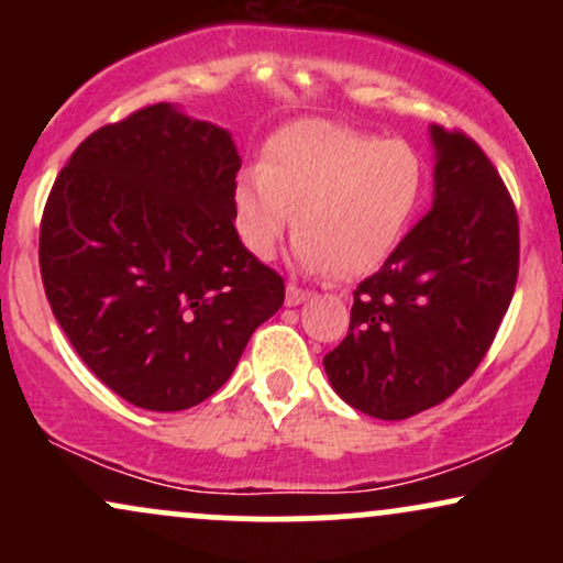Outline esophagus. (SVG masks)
<instances>
[{"label": "esophagus", "mask_w": 563, "mask_h": 563, "mask_svg": "<svg viewBox=\"0 0 563 563\" xmlns=\"http://www.w3.org/2000/svg\"><path fill=\"white\" fill-rule=\"evenodd\" d=\"M307 296H309V290H303L299 286H294V283H288V288H286V303H288V307H296V303L307 301Z\"/></svg>", "instance_id": "1"}]
</instances>
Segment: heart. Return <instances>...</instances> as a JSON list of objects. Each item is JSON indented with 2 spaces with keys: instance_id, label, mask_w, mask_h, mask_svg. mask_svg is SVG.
<instances>
[{
  "instance_id": "obj_1",
  "label": "heart",
  "mask_w": 563,
  "mask_h": 563,
  "mask_svg": "<svg viewBox=\"0 0 563 563\" xmlns=\"http://www.w3.org/2000/svg\"><path fill=\"white\" fill-rule=\"evenodd\" d=\"M421 190V156L407 142L307 119L273 134L260 169L238 177L232 214L260 260L275 254L294 214L301 267L352 280L391 254Z\"/></svg>"
}]
</instances>
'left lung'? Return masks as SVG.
<instances>
[{
    "label": "left lung",
    "mask_w": 563,
    "mask_h": 563,
    "mask_svg": "<svg viewBox=\"0 0 563 563\" xmlns=\"http://www.w3.org/2000/svg\"><path fill=\"white\" fill-rule=\"evenodd\" d=\"M434 206L354 290L349 333L325 354L335 394L380 421L442 405L493 346L519 277V214L461 129L431 126Z\"/></svg>",
    "instance_id": "left-lung-1"
}]
</instances>
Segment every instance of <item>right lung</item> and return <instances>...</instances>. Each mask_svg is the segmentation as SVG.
Instances as JSON below:
<instances>
[{
    "instance_id": "add662e5",
    "label": "right lung",
    "mask_w": 563,
    "mask_h": 563,
    "mask_svg": "<svg viewBox=\"0 0 563 563\" xmlns=\"http://www.w3.org/2000/svg\"><path fill=\"white\" fill-rule=\"evenodd\" d=\"M238 169L224 129L156 102L89 134L57 174L38 228L44 294L126 402H203L283 307V277L232 224Z\"/></svg>"
}]
</instances>
